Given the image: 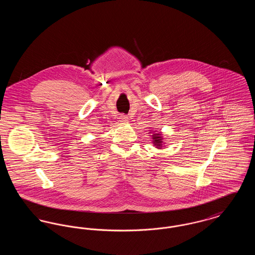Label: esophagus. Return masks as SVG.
<instances>
[{
  "label": "esophagus",
  "mask_w": 255,
  "mask_h": 255,
  "mask_svg": "<svg viewBox=\"0 0 255 255\" xmlns=\"http://www.w3.org/2000/svg\"><path fill=\"white\" fill-rule=\"evenodd\" d=\"M120 120H121V122H127L128 121V117L125 116V115H121L120 116Z\"/></svg>",
  "instance_id": "obj_1"
}]
</instances>
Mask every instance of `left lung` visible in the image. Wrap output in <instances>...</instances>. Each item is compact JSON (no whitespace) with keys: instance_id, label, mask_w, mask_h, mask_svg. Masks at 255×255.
I'll return each instance as SVG.
<instances>
[{"instance_id":"1","label":"left lung","mask_w":255,"mask_h":255,"mask_svg":"<svg viewBox=\"0 0 255 255\" xmlns=\"http://www.w3.org/2000/svg\"><path fill=\"white\" fill-rule=\"evenodd\" d=\"M150 135L152 138V143L154 146H156V148L161 149L162 147H164V142H163V134L161 132H152V130H150Z\"/></svg>"}]
</instances>
